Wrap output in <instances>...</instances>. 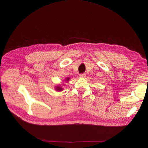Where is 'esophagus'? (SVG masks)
Returning <instances> with one entry per match:
<instances>
[{"instance_id":"1","label":"esophagus","mask_w":148,"mask_h":148,"mask_svg":"<svg viewBox=\"0 0 148 148\" xmlns=\"http://www.w3.org/2000/svg\"><path fill=\"white\" fill-rule=\"evenodd\" d=\"M84 77H85L84 74H81L79 75V77H80V78H84Z\"/></svg>"}]
</instances>
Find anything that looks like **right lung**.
I'll return each mask as SVG.
<instances>
[{
    "label": "right lung",
    "mask_w": 148,
    "mask_h": 148,
    "mask_svg": "<svg viewBox=\"0 0 148 148\" xmlns=\"http://www.w3.org/2000/svg\"><path fill=\"white\" fill-rule=\"evenodd\" d=\"M69 80H70L69 77H66V78H65V80H64L65 82H68ZM64 82H62L64 83ZM54 89H55V90L56 91H58V92H61V91H62V90H64V88H62V86H61L60 84L57 85V86H55V88H54Z\"/></svg>",
    "instance_id": "right-lung-1"
}]
</instances>
